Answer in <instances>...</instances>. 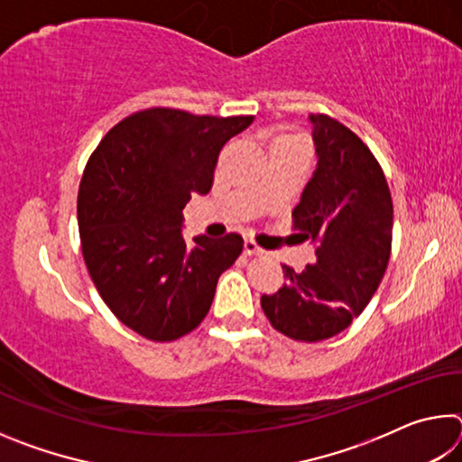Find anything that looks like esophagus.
Segmentation results:
<instances>
[{"mask_svg":"<svg viewBox=\"0 0 462 462\" xmlns=\"http://www.w3.org/2000/svg\"><path fill=\"white\" fill-rule=\"evenodd\" d=\"M245 254L253 256V254H263V248L256 245L254 240H245Z\"/></svg>","mask_w":462,"mask_h":462,"instance_id":"esophagus-1","label":"esophagus"}]
</instances>
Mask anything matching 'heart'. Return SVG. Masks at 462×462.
<instances>
[{
  "mask_svg": "<svg viewBox=\"0 0 462 462\" xmlns=\"http://www.w3.org/2000/svg\"><path fill=\"white\" fill-rule=\"evenodd\" d=\"M273 144H303V140L295 134H279ZM306 146V144H303Z\"/></svg>",
  "mask_w": 462,
  "mask_h": 462,
  "instance_id": "heart-1",
  "label": "heart"
}]
</instances>
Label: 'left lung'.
Listing matches in <instances>:
<instances>
[{
  "mask_svg": "<svg viewBox=\"0 0 462 462\" xmlns=\"http://www.w3.org/2000/svg\"><path fill=\"white\" fill-rule=\"evenodd\" d=\"M318 165L293 209L300 240L316 261L301 273L283 264L285 283L261 306L271 326L319 342L353 324L385 275L393 203L383 169L361 138L338 120L311 114Z\"/></svg>",
  "mask_w": 462,
  "mask_h": 462,
  "instance_id": "1",
  "label": "left lung"
}]
</instances>
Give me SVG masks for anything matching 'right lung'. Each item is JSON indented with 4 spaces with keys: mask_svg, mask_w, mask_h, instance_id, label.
Returning a JSON list of instances; mask_svg holds the SVG:
<instances>
[{
    "mask_svg": "<svg viewBox=\"0 0 462 462\" xmlns=\"http://www.w3.org/2000/svg\"><path fill=\"white\" fill-rule=\"evenodd\" d=\"M253 120L151 107L124 118L89 156L77 198L83 259L112 314L148 340L195 330L242 253L238 234L187 245L181 226L191 195L212 189L222 146Z\"/></svg>",
    "mask_w": 462,
    "mask_h": 462,
    "instance_id": "1",
    "label": "right lung"
}]
</instances>
